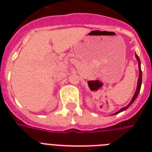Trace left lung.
Returning a JSON list of instances; mask_svg holds the SVG:
<instances>
[{"label":"left lung","mask_w":152,"mask_h":152,"mask_svg":"<svg viewBox=\"0 0 152 152\" xmlns=\"http://www.w3.org/2000/svg\"><path fill=\"white\" fill-rule=\"evenodd\" d=\"M136 57H137V61H138V64H139V71H140V75H139V79H138V83H137V91H136V92H135V95H133V97H132V101L130 102L129 104L127 106L124 107V108L121 109L120 110L118 111V112L114 113V114H117V113H120V112H121V111L127 110V109L129 108L130 106H131V104H132V102L135 101V99H137V97L138 96V95H139L140 91V88H141V83H142V71H141V69H140V58H139V57L137 56V54H136Z\"/></svg>","instance_id":"left-lung-1"}]
</instances>
